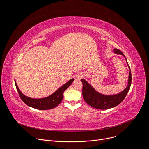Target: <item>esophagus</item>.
Instances as JSON below:
<instances>
[{"instance_id": "obj_1", "label": "esophagus", "mask_w": 149, "mask_h": 149, "mask_svg": "<svg viewBox=\"0 0 149 149\" xmlns=\"http://www.w3.org/2000/svg\"><path fill=\"white\" fill-rule=\"evenodd\" d=\"M83 77H84V75H83L82 73H78V74L76 75V76H75V77H76L77 79H81Z\"/></svg>"}]
</instances>
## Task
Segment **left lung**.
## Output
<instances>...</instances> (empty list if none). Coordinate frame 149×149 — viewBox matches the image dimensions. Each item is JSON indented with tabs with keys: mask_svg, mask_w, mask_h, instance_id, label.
<instances>
[{
	"mask_svg": "<svg viewBox=\"0 0 149 149\" xmlns=\"http://www.w3.org/2000/svg\"><path fill=\"white\" fill-rule=\"evenodd\" d=\"M114 53L116 54H119L123 55L126 58L123 54V53L118 49H114ZM127 65L129 68V75L128 79V84L127 87L117 94L113 95H104L102 94L98 91H97L85 79H81V81L82 82V95L84 100L91 107L100 109V110H106L111 108H113L116 106L120 104L125 98L126 95L128 93L132 84V74L130 67L127 63Z\"/></svg>",
	"mask_w": 149,
	"mask_h": 149,
	"instance_id": "left-lung-1",
	"label": "left lung"
}]
</instances>
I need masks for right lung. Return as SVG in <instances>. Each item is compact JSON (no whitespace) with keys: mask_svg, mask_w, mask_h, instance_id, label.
Segmentation results:
<instances>
[{"mask_svg":"<svg viewBox=\"0 0 149 149\" xmlns=\"http://www.w3.org/2000/svg\"><path fill=\"white\" fill-rule=\"evenodd\" d=\"M74 79H71L67 83L63 84L55 93L49 96L42 98H32L25 95L19 89L16 81L15 80V86L19 95L22 100L26 105L31 107L40 110H46L54 109L59 105L63 98V92H64L73 82Z\"/></svg>","mask_w":149,"mask_h":149,"instance_id":"1","label":"right lung"}]
</instances>
